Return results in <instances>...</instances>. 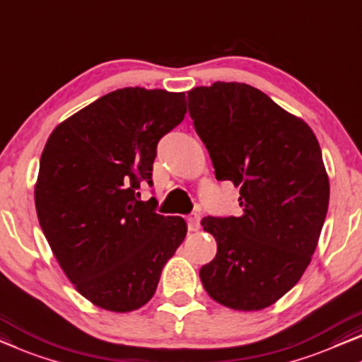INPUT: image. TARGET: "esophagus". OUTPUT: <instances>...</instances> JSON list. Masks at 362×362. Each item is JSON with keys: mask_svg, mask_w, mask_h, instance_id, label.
I'll use <instances>...</instances> for the list:
<instances>
[{"mask_svg": "<svg viewBox=\"0 0 362 362\" xmlns=\"http://www.w3.org/2000/svg\"><path fill=\"white\" fill-rule=\"evenodd\" d=\"M186 222H187V228L191 230V232H196L201 227V216H199L197 212H191L189 216L186 217Z\"/></svg>", "mask_w": 362, "mask_h": 362, "instance_id": "1", "label": "esophagus"}]
</instances>
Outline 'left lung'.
Here are the masks:
<instances>
[{"label":"left lung","instance_id":"left-lung-1","mask_svg":"<svg viewBox=\"0 0 362 362\" xmlns=\"http://www.w3.org/2000/svg\"><path fill=\"white\" fill-rule=\"evenodd\" d=\"M194 129L218 181L240 186V217H204L217 255L204 289L233 310L269 307L300 279L328 211L329 182L312 129L245 83L187 91Z\"/></svg>","mask_w":362,"mask_h":362}]
</instances>
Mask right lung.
Here are the masks:
<instances>
[{"mask_svg": "<svg viewBox=\"0 0 362 362\" xmlns=\"http://www.w3.org/2000/svg\"><path fill=\"white\" fill-rule=\"evenodd\" d=\"M185 93L122 88L62 122L47 140L35 185L39 223L76 291L111 312L137 310L186 237L182 217L140 201L156 145L182 122Z\"/></svg>", "mask_w": 362, "mask_h": 362, "instance_id": "1", "label": "right lung"}]
</instances>
